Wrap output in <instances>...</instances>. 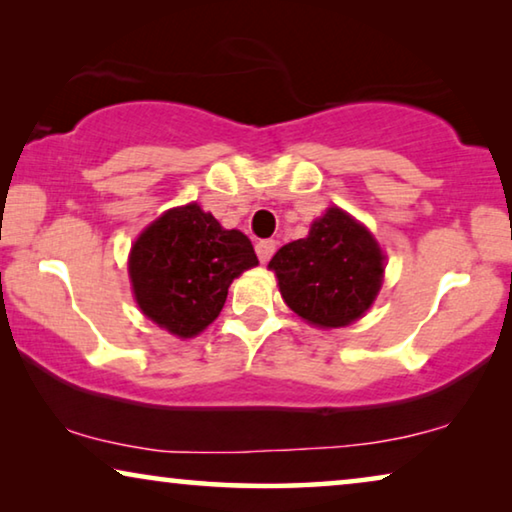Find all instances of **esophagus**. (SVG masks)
<instances>
[{
    "label": "esophagus",
    "mask_w": 512,
    "mask_h": 512,
    "mask_svg": "<svg viewBox=\"0 0 512 512\" xmlns=\"http://www.w3.org/2000/svg\"><path fill=\"white\" fill-rule=\"evenodd\" d=\"M276 248H278V243L273 241V239L257 241V246H255V253H257V257H259V262H262V264L269 262V259L273 257V253H276Z\"/></svg>",
    "instance_id": "obj_1"
}]
</instances>
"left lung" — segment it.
Returning a JSON list of instances; mask_svg holds the SVG:
<instances>
[{"mask_svg": "<svg viewBox=\"0 0 512 512\" xmlns=\"http://www.w3.org/2000/svg\"><path fill=\"white\" fill-rule=\"evenodd\" d=\"M384 259L368 227L331 207L305 239L282 246L269 269L296 315L319 329H340L363 317L377 299Z\"/></svg>", "mask_w": 512, "mask_h": 512, "instance_id": "8db88e82", "label": "left lung"}]
</instances>
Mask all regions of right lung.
I'll return each instance as SVG.
<instances>
[{
  "label": "right lung",
  "mask_w": 512,
  "mask_h": 512,
  "mask_svg": "<svg viewBox=\"0 0 512 512\" xmlns=\"http://www.w3.org/2000/svg\"><path fill=\"white\" fill-rule=\"evenodd\" d=\"M253 243L200 204L165 211L131 248L128 276L140 310L177 338H195L220 315L232 280L257 266Z\"/></svg>",
  "instance_id": "right-lung-1"
}]
</instances>
